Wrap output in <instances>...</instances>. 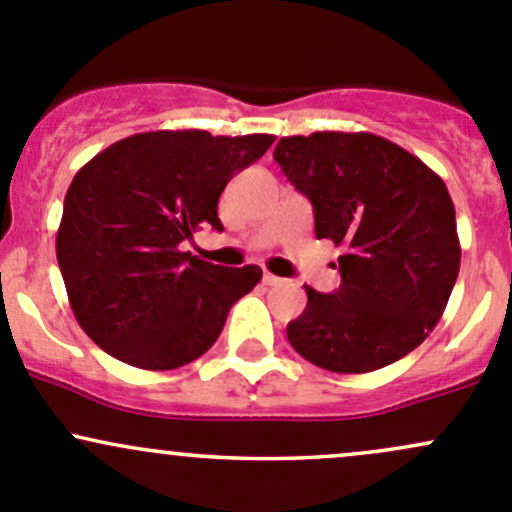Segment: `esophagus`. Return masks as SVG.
Returning <instances> with one entry per match:
<instances>
[{
    "mask_svg": "<svg viewBox=\"0 0 512 512\" xmlns=\"http://www.w3.org/2000/svg\"><path fill=\"white\" fill-rule=\"evenodd\" d=\"M262 282H265L267 287H277V284H282V277H274V274L265 272V274H262Z\"/></svg>",
    "mask_w": 512,
    "mask_h": 512,
    "instance_id": "obj_1",
    "label": "esophagus"
}]
</instances>
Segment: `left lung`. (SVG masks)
<instances>
[{
  "label": "left lung",
  "mask_w": 512,
  "mask_h": 512,
  "mask_svg": "<svg viewBox=\"0 0 512 512\" xmlns=\"http://www.w3.org/2000/svg\"><path fill=\"white\" fill-rule=\"evenodd\" d=\"M274 161L314 206L316 238L346 247L341 287H306L287 338L331 373L405 358L446 309L461 265L456 211L424 161L370 132L282 137Z\"/></svg>",
  "instance_id": "left-lung-1"
}]
</instances>
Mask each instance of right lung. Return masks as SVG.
<instances>
[{"instance_id":"obj_1","label":"right lung","mask_w":512,"mask_h":512,"mask_svg":"<svg viewBox=\"0 0 512 512\" xmlns=\"http://www.w3.org/2000/svg\"><path fill=\"white\" fill-rule=\"evenodd\" d=\"M272 142L159 129L120 139L75 174L56 257L75 319L102 351L134 368L174 370L213 346L262 270L211 265L181 242L201 225L223 230L225 184Z\"/></svg>"}]
</instances>
